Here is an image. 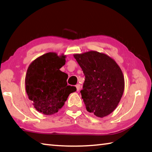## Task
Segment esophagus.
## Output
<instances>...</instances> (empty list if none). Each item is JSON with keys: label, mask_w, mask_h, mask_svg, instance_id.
<instances>
[{"label": "esophagus", "mask_w": 152, "mask_h": 152, "mask_svg": "<svg viewBox=\"0 0 152 152\" xmlns=\"http://www.w3.org/2000/svg\"><path fill=\"white\" fill-rule=\"evenodd\" d=\"M76 91H79L80 88V85L79 84H76Z\"/></svg>", "instance_id": "esophagus-1"}]
</instances>
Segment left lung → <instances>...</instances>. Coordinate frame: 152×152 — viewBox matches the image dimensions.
I'll return each instance as SVG.
<instances>
[{"mask_svg":"<svg viewBox=\"0 0 152 152\" xmlns=\"http://www.w3.org/2000/svg\"><path fill=\"white\" fill-rule=\"evenodd\" d=\"M85 76L82 99L87 111L102 118L116 109L125 88L124 76L113 59L90 51L74 55Z\"/></svg>","mask_w":152,"mask_h":152,"instance_id":"obj_1","label":"left lung"}]
</instances>
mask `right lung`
I'll use <instances>...</instances> for the list:
<instances>
[{"label":"right lung","instance_id":"add662e5","mask_svg":"<svg viewBox=\"0 0 152 152\" xmlns=\"http://www.w3.org/2000/svg\"><path fill=\"white\" fill-rule=\"evenodd\" d=\"M66 56L54 52L42 55L28 67L25 89L35 109L46 115H53L64 106L69 94L76 91L67 85L68 74L60 70Z\"/></svg>","mask_w":152,"mask_h":152}]
</instances>
